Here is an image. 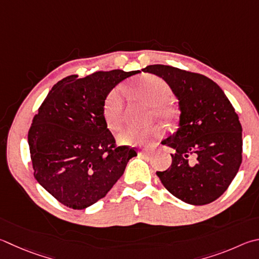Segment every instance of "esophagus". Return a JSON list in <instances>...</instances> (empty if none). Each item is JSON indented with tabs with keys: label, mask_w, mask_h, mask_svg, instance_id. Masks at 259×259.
Wrapping results in <instances>:
<instances>
[{
	"label": "esophagus",
	"mask_w": 259,
	"mask_h": 259,
	"mask_svg": "<svg viewBox=\"0 0 259 259\" xmlns=\"http://www.w3.org/2000/svg\"><path fill=\"white\" fill-rule=\"evenodd\" d=\"M139 154L142 155V156L145 157V158H150V156H152V155H153V153L152 152H148V150H142V152H140Z\"/></svg>",
	"instance_id": "1"
}]
</instances>
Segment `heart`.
<instances>
[{"instance_id":"b5f03b06","label":"heart","mask_w":259,"mask_h":259,"mask_svg":"<svg viewBox=\"0 0 259 259\" xmlns=\"http://www.w3.org/2000/svg\"><path fill=\"white\" fill-rule=\"evenodd\" d=\"M134 95L154 107L155 116L164 120H170L172 111L165 103L172 96L171 87L164 79L155 74H146L131 88ZM123 93L120 88H114L107 94L103 102V117L111 131H119L123 124ZM163 131L159 126L152 125L145 129L128 128L122 131L117 137L119 143L126 146L152 145L155 140L162 137Z\"/></svg>"}]
</instances>
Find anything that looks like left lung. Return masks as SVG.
<instances>
[{
	"instance_id": "obj_1",
	"label": "left lung",
	"mask_w": 259,
	"mask_h": 259,
	"mask_svg": "<svg viewBox=\"0 0 259 259\" xmlns=\"http://www.w3.org/2000/svg\"><path fill=\"white\" fill-rule=\"evenodd\" d=\"M164 79L179 101L177 133L162 144L173 148L172 164L156 172L163 186L182 201L206 205L228 189L242 162V126L218 83L171 65L143 69Z\"/></svg>"
}]
</instances>
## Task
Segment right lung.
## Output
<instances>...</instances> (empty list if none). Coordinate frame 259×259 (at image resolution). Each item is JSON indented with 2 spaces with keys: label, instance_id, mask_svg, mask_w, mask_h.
Returning a JSON list of instances; mask_svg holds the SVG:
<instances>
[{
  "label": "right lung",
  "instance_id": "obj_1",
  "mask_svg": "<svg viewBox=\"0 0 259 259\" xmlns=\"http://www.w3.org/2000/svg\"><path fill=\"white\" fill-rule=\"evenodd\" d=\"M140 71L68 76L41 103L28 133L34 176L61 204L83 209L105 197L123 175L135 148L116 146L103 102L117 83Z\"/></svg>",
  "mask_w": 259,
  "mask_h": 259
}]
</instances>
